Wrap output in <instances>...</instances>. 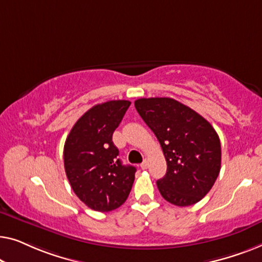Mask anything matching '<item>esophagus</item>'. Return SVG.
Segmentation results:
<instances>
[{
	"label": "esophagus",
	"mask_w": 262,
	"mask_h": 262,
	"mask_svg": "<svg viewBox=\"0 0 262 262\" xmlns=\"http://www.w3.org/2000/svg\"><path fill=\"white\" fill-rule=\"evenodd\" d=\"M140 167H141L142 169H147V168H148V161L143 160V163H142L141 165H140Z\"/></svg>",
	"instance_id": "1"
}]
</instances>
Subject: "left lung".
<instances>
[{
  "instance_id": "obj_1",
  "label": "left lung",
  "mask_w": 262,
  "mask_h": 262,
  "mask_svg": "<svg viewBox=\"0 0 262 262\" xmlns=\"http://www.w3.org/2000/svg\"><path fill=\"white\" fill-rule=\"evenodd\" d=\"M135 108L156 134L167 164L157 182L171 204L189 206L211 190L221 169V142L203 116L169 97L140 98Z\"/></svg>"
}]
</instances>
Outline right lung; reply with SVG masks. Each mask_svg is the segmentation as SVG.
Here are the masks:
<instances>
[{
  "label": "right lung",
  "instance_id": "add662e5",
  "mask_svg": "<svg viewBox=\"0 0 262 262\" xmlns=\"http://www.w3.org/2000/svg\"><path fill=\"white\" fill-rule=\"evenodd\" d=\"M130 102L119 99L96 104L75 123L64 146V166L73 192L96 211L108 212L129 196L136 168L124 166L113 133Z\"/></svg>",
  "mask_w": 262,
  "mask_h": 262
}]
</instances>
